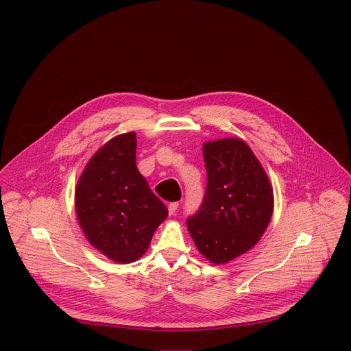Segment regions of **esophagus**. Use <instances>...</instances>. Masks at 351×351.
Segmentation results:
<instances>
[{"mask_svg":"<svg viewBox=\"0 0 351 351\" xmlns=\"http://www.w3.org/2000/svg\"><path fill=\"white\" fill-rule=\"evenodd\" d=\"M178 207H179V203H171V204L168 206L169 215H175V213H176V210H178Z\"/></svg>","mask_w":351,"mask_h":351,"instance_id":"1","label":"esophagus"}]
</instances>
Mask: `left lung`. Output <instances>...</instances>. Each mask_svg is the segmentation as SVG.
<instances>
[{
    "mask_svg": "<svg viewBox=\"0 0 351 351\" xmlns=\"http://www.w3.org/2000/svg\"><path fill=\"white\" fill-rule=\"evenodd\" d=\"M207 190L187 229L210 263L226 264L253 248L269 225L274 190L267 172L237 137L203 144Z\"/></svg>",
    "mask_w": 351,
    "mask_h": 351,
    "instance_id": "left-lung-1",
    "label": "left lung"
}]
</instances>
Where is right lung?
<instances>
[{
  "label": "right lung",
  "instance_id": "1",
  "mask_svg": "<svg viewBox=\"0 0 351 351\" xmlns=\"http://www.w3.org/2000/svg\"><path fill=\"white\" fill-rule=\"evenodd\" d=\"M136 133L97 149L75 189L77 222L87 241L111 261H137L168 210L136 167Z\"/></svg>",
  "mask_w": 351,
  "mask_h": 351
}]
</instances>
